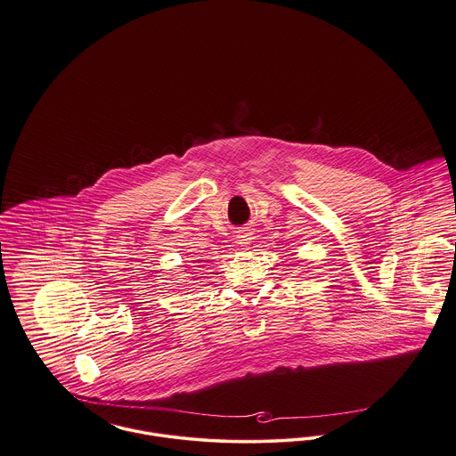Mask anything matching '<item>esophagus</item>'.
<instances>
[{
	"instance_id": "34e87169",
	"label": "esophagus",
	"mask_w": 456,
	"mask_h": 456,
	"mask_svg": "<svg viewBox=\"0 0 456 456\" xmlns=\"http://www.w3.org/2000/svg\"><path fill=\"white\" fill-rule=\"evenodd\" d=\"M251 232H246V231H240L238 236H236V242H238L239 246H248V244H251Z\"/></svg>"
}]
</instances>
